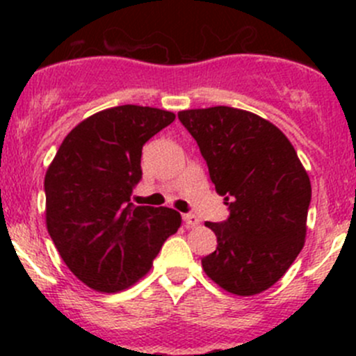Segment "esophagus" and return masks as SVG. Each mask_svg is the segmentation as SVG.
Instances as JSON below:
<instances>
[{
	"label": "esophagus",
	"mask_w": 356,
	"mask_h": 356,
	"mask_svg": "<svg viewBox=\"0 0 356 356\" xmlns=\"http://www.w3.org/2000/svg\"><path fill=\"white\" fill-rule=\"evenodd\" d=\"M182 220H184L186 227H188V229L196 227V225L200 224V218L196 217V215H193V213H184V215H182Z\"/></svg>",
	"instance_id": "obj_1"
}]
</instances>
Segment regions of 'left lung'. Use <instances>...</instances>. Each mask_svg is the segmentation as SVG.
I'll return each mask as SVG.
<instances>
[{
    "label": "left lung",
    "instance_id": "8db88e82",
    "mask_svg": "<svg viewBox=\"0 0 356 356\" xmlns=\"http://www.w3.org/2000/svg\"><path fill=\"white\" fill-rule=\"evenodd\" d=\"M198 143L229 218L207 222L217 250L201 260L215 284L238 296L274 286L305 245L312 186L289 139L265 118L231 106L179 111Z\"/></svg>",
    "mask_w": 356,
    "mask_h": 356
}]
</instances>
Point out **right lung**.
Listing matches in <instances>:
<instances>
[{"label":"right lung","instance_id":"add662e5","mask_svg":"<svg viewBox=\"0 0 356 356\" xmlns=\"http://www.w3.org/2000/svg\"><path fill=\"white\" fill-rule=\"evenodd\" d=\"M172 111L122 105L75 125L44 177L46 225L72 274L102 293L122 291L152 268L181 227L172 208L136 207L146 141L174 122Z\"/></svg>","mask_w":356,"mask_h":356}]
</instances>
